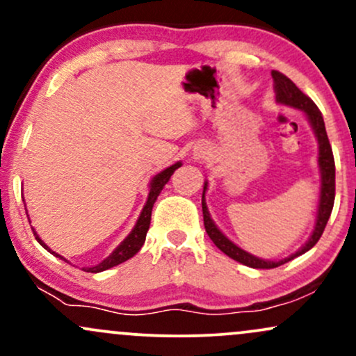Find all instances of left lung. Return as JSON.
Returning <instances> with one entry per match:
<instances>
[{"label":"left lung","instance_id":"left-lung-1","mask_svg":"<svg viewBox=\"0 0 356 356\" xmlns=\"http://www.w3.org/2000/svg\"><path fill=\"white\" fill-rule=\"evenodd\" d=\"M273 81H275V92H276V100L280 104L291 105V107L303 110L308 117L309 124L313 125L314 134L318 137V144H320V157H318V162H320V170H321V195H320V207H318V218H316V226H314V231L309 238L308 243L305 244L296 254H291L286 257L283 261H264L259 259V257L249 254V252L243 251V249L232 244L226 236L220 232L216 224L212 222L209 211H207L206 202H204L202 195V214H204V227H206L207 236L212 239V243L218 246L224 254H227L232 259L239 261L241 264H246L249 268L256 269H273L281 266V264L288 263V261L295 259L296 256L303 254V252L309 251L314 244L318 243L321 238L323 231H325L326 222H328L330 216H332L333 204H334V159H333V150L332 145H330L328 136H326L325 122H323V115L320 108L316 107V104L309 99L308 95H305L300 88L293 83L288 76L283 75L281 72L273 70L271 72ZM204 191H206V186H204Z\"/></svg>","mask_w":356,"mask_h":356}]
</instances>
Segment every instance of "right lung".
Masks as SVG:
<instances>
[{"label": "right lung", "instance_id": "obj_1", "mask_svg": "<svg viewBox=\"0 0 356 356\" xmlns=\"http://www.w3.org/2000/svg\"><path fill=\"white\" fill-rule=\"evenodd\" d=\"M177 167H181V162H177V164H174L170 167H167V169L162 170L161 174L155 175V177L152 179V182H150L149 199H147V204L144 206V209H142L140 218H138L136 227H134L132 232L127 236V239L124 241V243H122L120 246H118L115 251H113L112 254L107 257V259L102 261L100 264H97V266H93V268H85V271H87V273L105 271V269L117 266V264L124 263V261L130 259V257H132L134 254H137L138 249L144 246V243H145V236H147V231H149V226H150V216H152L154 202L157 201V195L161 194L162 189H164V186L167 182H169L170 175L174 174V170L177 169ZM33 234H35L36 241H38V243L42 244L44 249H48L47 244H44L43 241L38 238V234H36L35 229H33ZM48 251H50V249H48ZM51 254H55V252H51ZM55 256L61 257L60 254H55ZM61 259H63V257H61Z\"/></svg>", "mask_w": 356, "mask_h": 356}]
</instances>
